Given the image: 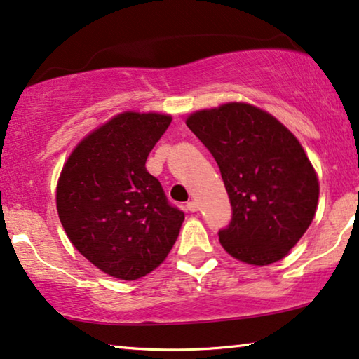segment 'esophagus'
<instances>
[{
	"mask_svg": "<svg viewBox=\"0 0 359 359\" xmlns=\"http://www.w3.org/2000/svg\"><path fill=\"white\" fill-rule=\"evenodd\" d=\"M198 208H200V205L196 203L195 200H191V201H189V203H187V210L191 211V213H195V211H198Z\"/></svg>",
	"mask_w": 359,
	"mask_h": 359,
	"instance_id": "1",
	"label": "esophagus"
}]
</instances>
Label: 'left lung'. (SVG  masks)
I'll list each match as a JSON object with an SVG mask.
<instances>
[{
  "label": "left lung",
  "instance_id": "1",
  "mask_svg": "<svg viewBox=\"0 0 359 359\" xmlns=\"http://www.w3.org/2000/svg\"><path fill=\"white\" fill-rule=\"evenodd\" d=\"M185 123L213 154L229 195L232 219L219 231L223 249L247 265L285 259L319 201V179L299 140L247 102L196 110Z\"/></svg>",
  "mask_w": 359,
  "mask_h": 359
}]
</instances>
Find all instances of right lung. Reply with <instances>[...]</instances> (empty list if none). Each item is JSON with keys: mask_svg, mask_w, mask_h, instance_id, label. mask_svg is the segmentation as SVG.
<instances>
[{"mask_svg": "<svg viewBox=\"0 0 359 359\" xmlns=\"http://www.w3.org/2000/svg\"><path fill=\"white\" fill-rule=\"evenodd\" d=\"M172 117L127 110L86 135L57 184V211L81 255L133 281L163 264L185 216L168 203L146 159Z\"/></svg>", "mask_w": 359, "mask_h": 359, "instance_id": "obj_1", "label": "right lung"}]
</instances>
